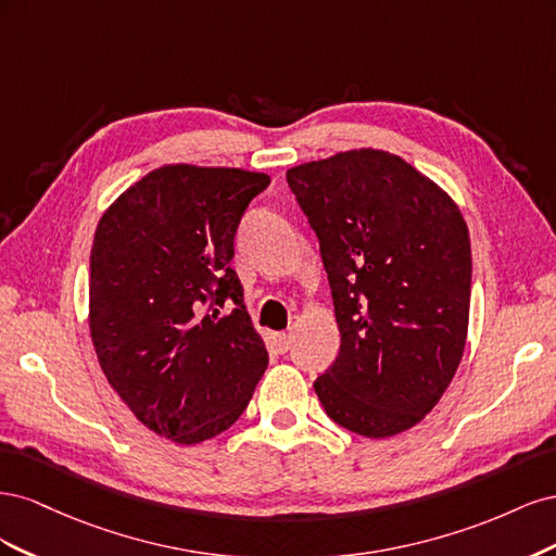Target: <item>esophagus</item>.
Instances as JSON below:
<instances>
[{
    "label": "esophagus",
    "mask_w": 556,
    "mask_h": 556,
    "mask_svg": "<svg viewBox=\"0 0 556 556\" xmlns=\"http://www.w3.org/2000/svg\"><path fill=\"white\" fill-rule=\"evenodd\" d=\"M274 341H276L278 352H282V355H285V352H288L290 345H292V336L290 333H276Z\"/></svg>",
    "instance_id": "1"
}]
</instances>
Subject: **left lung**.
I'll use <instances>...</instances> for the list:
<instances>
[{"instance_id":"left-lung-1","label":"left lung","mask_w":556,"mask_h":556,"mask_svg":"<svg viewBox=\"0 0 556 556\" xmlns=\"http://www.w3.org/2000/svg\"><path fill=\"white\" fill-rule=\"evenodd\" d=\"M329 278L339 357L313 387L343 429L415 427L457 371L470 304V239L454 201L384 150L288 172Z\"/></svg>"}]
</instances>
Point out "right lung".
I'll return each mask as SVG.
<instances>
[{
  "mask_svg": "<svg viewBox=\"0 0 556 556\" xmlns=\"http://www.w3.org/2000/svg\"><path fill=\"white\" fill-rule=\"evenodd\" d=\"M271 178L162 166L121 194L94 231L90 333L113 390L180 445L229 429L266 371L231 268L248 204Z\"/></svg>",
  "mask_w": 556,
  "mask_h": 556,
  "instance_id": "add662e5",
  "label": "right lung"
}]
</instances>
